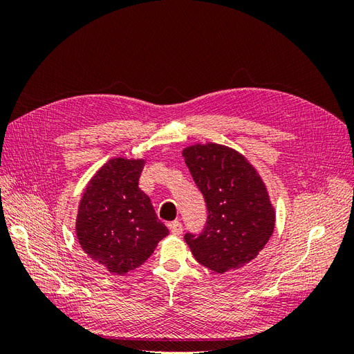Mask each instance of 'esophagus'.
<instances>
[{
	"label": "esophagus",
	"mask_w": 354,
	"mask_h": 354,
	"mask_svg": "<svg viewBox=\"0 0 354 354\" xmlns=\"http://www.w3.org/2000/svg\"><path fill=\"white\" fill-rule=\"evenodd\" d=\"M169 230L173 234H181V233H183V224H181L180 221L169 223Z\"/></svg>",
	"instance_id": "34e87169"
}]
</instances>
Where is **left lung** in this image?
<instances>
[{"label":"left lung","mask_w":354,"mask_h":354,"mask_svg":"<svg viewBox=\"0 0 354 354\" xmlns=\"http://www.w3.org/2000/svg\"><path fill=\"white\" fill-rule=\"evenodd\" d=\"M183 156L208 211L202 232L186 233L185 241L196 261L212 272L242 269L273 233L274 211L264 183L230 147L195 145Z\"/></svg>","instance_id":"8db88e82"}]
</instances>
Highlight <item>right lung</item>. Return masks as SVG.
Masks as SVG:
<instances>
[{"label":"right lung","instance_id":"1","mask_svg":"<svg viewBox=\"0 0 354 354\" xmlns=\"http://www.w3.org/2000/svg\"><path fill=\"white\" fill-rule=\"evenodd\" d=\"M145 160L113 158L88 183L80 202L77 236L90 259L113 274L142 266L168 234L138 187Z\"/></svg>","mask_w":354,"mask_h":354}]
</instances>
